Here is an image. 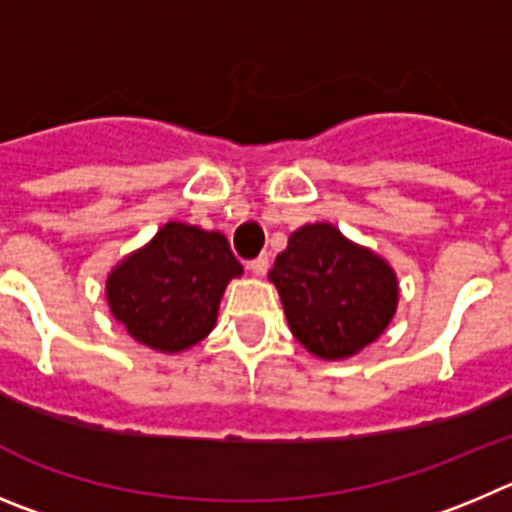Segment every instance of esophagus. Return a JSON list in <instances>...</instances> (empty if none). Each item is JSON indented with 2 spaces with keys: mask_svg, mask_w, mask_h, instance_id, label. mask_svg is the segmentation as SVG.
<instances>
[{
  "mask_svg": "<svg viewBox=\"0 0 512 512\" xmlns=\"http://www.w3.org/2000/svg\"><path fill=\"white\" fill-rule=\"evenodd\" d=\"M267 267H270V262H267V257H265V255H260V257H257V260H252V262H250L252 275H257V278H262V275L267 273Z\"/></svg>",
  "mask_w": 512,
  "mask_h": 512,
  "instance_id": "esophagus-1",
  "label": "esophagus"
}]
</instances>
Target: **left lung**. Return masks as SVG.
I'll return each instance as SVG.
<instances>
[{
	"mask_svg": "<svg viewBox=\"0 0 512 512\" xmlns=\"http://www.w3.org/2000/svg\"><path fill=\"white\" fill-rule=\"evenodd\" d=\"M298 342L326 362L354 357L398 311V275L385 257L334 224H303L267 273Z\"/></svg>",
	"mask_w": 512,
	"mask_h": 512,
	"instance_id": "obj_1",
	"label": "left lung"
}]
</instances>
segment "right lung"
<instances>
[{
    "label": "right lung",
    "mask_w": 512,
    "mask_h": 512,
    "mask_svg": "<svg viewBox=\"0 0 512 512\" xmlns=\"http://www.w3.org/2000/svg\"><path fill=\"white\" fill-rule=\"evenodd\" d=\"M245 273L222 232L168 222L107 275V303L135 342L181 354L216 326L229 280Z\"/></svg>",
    "instance_id": "right-lung-1"
}]
</instances>
